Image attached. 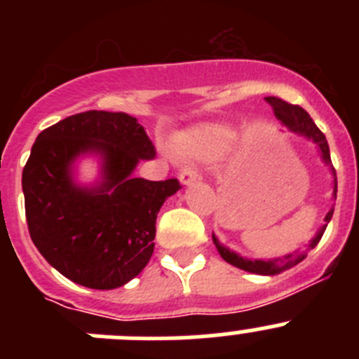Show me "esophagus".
Masks as SVG:
<instances>
[{"instance_id": "obj_1", "label": "esophagus", "mask_w": 359, "mask_h": 359, "mask_svg": "<svg viewBox=\"0 0 359 359\" xmlns=\"http://www.w3.org/2000/svg\"><path fill=\"white\" fill-rule=\"evenodd\" d=\"M198 169L194 165H187L185 169H182V172H180V182H182V185H190L198 180Z\"/></svg>"}]
</instances>
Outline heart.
<instances>
[{"label": "heart", "instance_id": "obj_1", "mask_svg": "<svg viewBox=\"0 0 359 359\" xmlns=\"http://www.w3.org/2000/svg\"><path fill=\"white\" fill-rule=\"evenodd\" d=\"M231 140V133L223 126L201 128L174 138V151L182 158H203L223 151Z\"/></svg>", "mask_w": 359, "mask_h": 359}]
</instances>
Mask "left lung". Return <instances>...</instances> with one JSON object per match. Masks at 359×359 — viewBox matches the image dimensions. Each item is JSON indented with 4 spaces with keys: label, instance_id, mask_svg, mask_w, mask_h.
Masks as SVG:
<instances>
[{
    "label": "left lung",
    "instance_id": "left-lung-1",
    "mask_svg": "<svg viewBox=\"0 0 359 359\" xmlns=\"http://www.w3.org/2000/svg\"><path fill=\"white\" fill-rule=\"evenodd\" d=\"M266 102L273 107L275 116H277V118L280 120V122L290 129V131L298 133V135L306 136V138L315 142L320 149V156H322V160L327 165H331V152H329V144L327 140H325V135L316 128V123L313 122V118H311L309 113H307L306 109H302L300 106H293V104L286 102V100H282V98L278 97H266ZM331 170H332V176H334V190H332V196H334L336 199L338 182H336V172L334 169H332V165H331ZM332 212H334V208H331V210L327 212V215H325V219H323L325 223H323L322 228L316 231V236L311 239L307 250H313L316 244L320 243L323 231H325L329 221H331ZM212 241H214L219 255L223 257L228 264L236 266V268H241L244 269V271H250V273H257V275H278L282 273V271H286V269L297 266L298 262H302L307 257L306 250H297V252L290 253V255L278 257V259H269V261H250V259H244V257L237 255L236 252H230L228 248H224L214 233H212Z\"/></svg>",
    "mask_w": 359,
    "mask_h": 359
}]
</instances>
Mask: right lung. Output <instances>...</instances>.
<instances>
[{
  "mask_svg": "<svg viewBox=\"0 0 359 359\" xmlns=\"http://www.w3.org/2000/svg\"><path fill=\"white\" fill-rule=\"evenodd\" d=\"M95 151L103 182L88 189L72 182V161ZM156 149L135 116L84 111L39 133L23 169L25 212L41 255L66 278L91 290H115L147 266L156 217L176 177H135L140 160Z\"/></svg>",
  "mask_w": 359,
  "mask_h": 359,
  "instance_id": "add662e5",
  "label": "right lung"
}]
</instances>
